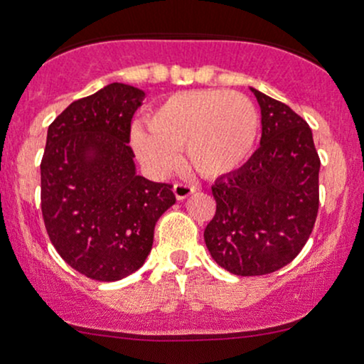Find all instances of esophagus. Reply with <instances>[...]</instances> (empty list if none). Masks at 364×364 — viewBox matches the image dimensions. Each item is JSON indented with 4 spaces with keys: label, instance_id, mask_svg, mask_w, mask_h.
<instances>
[{
    "label": "esophagus",
    "instance_id": "1",
    "mask_svg": "<svg viewBox=\"0 0 364 364\" xmlns=\"http://www.w3.org/2000/svg\"><path fill=\"white\" fill-rule=\"evenodd\" d=\"M173 191L174 195H176L178 200H185L188 198L190 195H193L196 191V186L193 185H185V183H176V185L173 186Z\"/></svg>",
    "mask_w": 364,
    "mask_h": 364
}]
</instances>
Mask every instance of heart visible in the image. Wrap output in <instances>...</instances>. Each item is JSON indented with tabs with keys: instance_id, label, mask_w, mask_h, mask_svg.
Instances as JSON below:
<instances>
[{
	"instance_id": "heart-1",
	"label": "heart",
	"mask_w": 364,
	"mask_h": 364,
	"mask_svg": "<svg viewBox=\"0 0 364 364\" xmlns=\"http://www.w3.org/2000/svg\"><path fill=\"white\" fill-rule=\"evenodd\" d=\"M147 128L133 129L132 144L149 168L173 169L183 149L196 173L219 178L248 161L260 121L246 95L208 89L169 95L150 112Z\"/></svg>"
}]
</instances>
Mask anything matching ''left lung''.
Wrapping results in <instances>:
<instances>
[{
  "mask_svg": "<svg viewBox=\"0 0 364 364\" xmlns=\"http://www.w3.org/2000/svg\"><path fill=\"white\" fill-rule=\"evenodd\" d=\"M262 112L260 147L212 186V258L235 275L272 274L294 260L318 214L320 157L311 129L289 106L250 87Z\"/></svg>",
  "mask_w": 364,
  "mask_h": 364,
  "instance_id": "8db88e82",
  "label": "left lung"
}]
</instances>
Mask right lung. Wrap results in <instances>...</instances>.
<instances>
[{
    "label": "right lung",
    "instance_id": "1",
    "mask_svg": "<svg viewBox=\"0 0 364 364\" xmlns=\"http://www.w3.org/2000/svg\"><path fill=\"white\" fill-rule=\"evenodd\" d=\"M145 92L109 83L70 104L49 124L41 162V208L49 240L72 269L101 282L144 265L154 228L174 196L139 176L129 129Z\"/></svg>",
    "mask_w": 364,
    "mask_h": 364
}]
</instances>
